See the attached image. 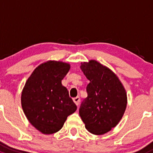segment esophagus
I'll return each instance as SVG.
<instances>
[{"label": "esophagus", "instance_id": "obj_1", "mask_svg": "<svg viewBox=\"0 0 153 153\" xmlns=\"http://www.w3.org/2000/svg\"><path fill=\"white\" fill-rule=\"evenodd\" d=\"M73 101H74V102L75 103V105H76L77 106H78V105H79V102H80V97L79 96H77V97L74 98Z\"/></svg>", "mask_w": 153, "mask_h": 153}]
</instances>
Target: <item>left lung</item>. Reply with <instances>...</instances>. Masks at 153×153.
<instances>
[{
    "mask_svg": "<svg viewBox=\"0 0 153 153\" xmlns=\"http://www.w3.org/2000/svg\"><path fill=\"white\" fill-rule=\"evenodd\" d=\"M80 67L90 81L80 117L90 133L104 134L122 119L127 105L126 92L118 77L96 60L81 63Z\"/></svg>",
    "mask_w": 153,
    "mask_h": 153,
    "instance_id": "left-lung-1",
    "label": "left lung"
}]
</instances>
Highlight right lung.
Here are the masks:
<instances>
[{
  "label": "right lung",
  "instance_id": "1",
  "mask_svg": "<svg viewBox=\"0 0 153 153\" xmlns=\"http://www.w3.org/2000/svg\"><path fill=\"white\" fill-rule=\"evenodd\" d=\"M69 63L49 60L34 69L22 93V107L31 125L45 134L60 130L67 117L77 110L67 89L62 85Z\"/></svg>",
  "mask_w": 153,
  "mask_h": 153
}]
</instances>
